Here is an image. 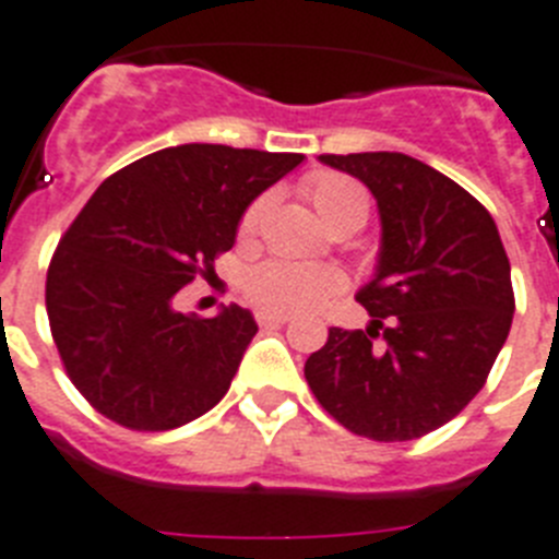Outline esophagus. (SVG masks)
<instances>
[{"instance_id":"esophagus-1","label":"esophagus","mask_w":559,"mask_h":559,"mask_svg":"<svg viewBox=\"0 0 559 559\" xmlns=\"http://www.w3.org/2000/svg\"><path fill=\"white\" fill-rule=\"evenodd\" d=\"M288 313H271V311H260L257 313V322H260L262 328H280L288 322Z\"/></svg>"}]
</instances>
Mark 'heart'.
Returning <instances> with one entry per match:
<instances>
[{
    "label": "heart",
    "instance_id": "heart-1",
    "mask_svg": "<svg viewBox=\"0 0 559 559\" xmlns=\"http://www.w3.org/2000/svg\"><path fill=\"white\" fill-rule=\"evenodd\" d=\"M305 192L311 198L313 209L319 217L333 226L347 217H365L370 209L367 192L361 183H356L347 175L338 171H319L313 178H308ZM269 209V194L257 198L251 206L246 209L240 223V231L254 234L260 226L262 214ZM345 288L342 274L325 265H305V262H290V260H271L262 262L257 269L248 271L246 276V297L271 313H305L317 311L328 299H333L338 290Z\"/></svg>",
    "mask_w": 559,
    "mask_h": 559
}]
</instances>
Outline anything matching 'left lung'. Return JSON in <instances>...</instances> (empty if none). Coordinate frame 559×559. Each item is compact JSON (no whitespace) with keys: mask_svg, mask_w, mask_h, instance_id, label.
I'll return each instance as SVG.
<instances>
[{"mask_svg":"<svg viewBox=\"0 0 559 559\" xmlns=\"http://www.w3.org/2000/svg\"><path fill=\"white\" fill-rule=\"evenodd\" d=\"M370 189L381 246L356 299L365 331L331 328L305 361L319 404L356 436L413 441L484 388L512 328L507 248L466 189L402 152L319 155Z\"/></svg>","mask_w":559,"mask_h":559,"instance_id":"1","label":"left lung"}]
</instances>
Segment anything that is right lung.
<instances>
[{
    "label": "right lung",
    "mask_w": 559,
    "mask_h": 559,
    "mask_svg": "<svg viewBox=\"0 0 559 559\" xmlns=\"http://www.w3.org/2000/svg\"><path fill=\"white\" fill-rule=\"evenodd\" d=\"M297 152L180 143L95 189L47 271L52 342L79 393L121 427L160 432L221 402L257 322L240 305L212 319L175 297L237 240L246 209L297 169Z\"/></svg>",
    "instance_id": "right-lung-1"
}]
</instances>
